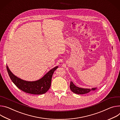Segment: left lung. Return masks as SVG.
<instances>
[{
  "label": "left lung",
  "mask_w": 120,
  "mask_h": 120,
  "mask_svg": "<svg viewBox=\"0 0 120 120\" xmlns=\"http://www.w3.org/2000/svg\"><path fill=\"white\" fill-rule=\"evenodd\" d=\"M70 87L71 90L73 92L79 94H87V93H89L92 90H95L96 89V88H92V89H83V88H79L78 87H76L73 83L72 82H70Z\"/></svg>",
  "instance_id": "8db88e82"
}]
</instances>
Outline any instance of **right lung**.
<instances>
[{"instance_id": "right-lung-1", "label": "right lung", "mask_w": 120, "mask_h": 120, "mask_svg": "<svg viewBox=\"0 0 120 120\" xmlns=\"http://www.w3.org/2000/svg\"><path fill=\"white\" fill-rule=\"evenodd\" d=\"M58 66L50 70L41 79L35 82L25 81L18 78L10 71L7 66V69L9 77L12 82L20 90L32 94H42L46 93L51 85V78Z\"/></svg>"}]
</instances>
